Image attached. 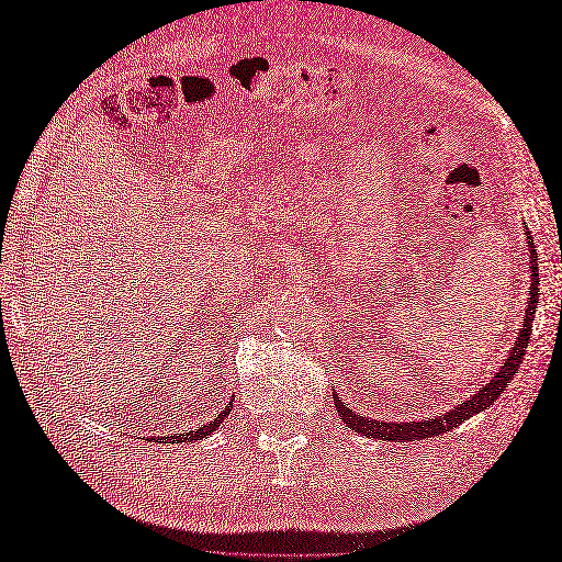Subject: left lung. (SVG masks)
Listing matches in <instances>:
<instances>
[{"instance_id": "obj_1", "label": "left lung", "mask_w": 562, "mask_h": 562, "mask_svg": "<svg viewBox=\"0 0 562 562\" xmlns=\"http://www.w3.org/2000/svg\"><path fill=\"white\" fill-rule=\"evenodd\" d=\"M529 238V258H531V292H529V302H527V316L521 321V330L519 338L515 342V348L509 350L507 362L499 367V372L491 379V384H485L479 393H473L469 401H463L457 408L449 411L447 415H437L429 417V420H420V423H379L372 420V417H362L355 415L348 405H345L338 396H336V411L340 415V420L348 425L355 432H360L364 437H374V439H384V441H415V439H425V437H437L441 432H449V429L459 427L463 420H469L475 413H481L485 408L497 401L499 393H505V389L509 386V381L517 376L519 364L527 355V342L531 338V328H533V314L539 308V258H536V246L533 238Z\"/></svg>"}]
</instances>
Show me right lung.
I'll use <instances>...</instances> for the list:
<instances>
[{"mask_svg": "<svg viewBox=\"0 0 562 562\" xmlns=\"http://www.w3.org/2000/svg\"><path fill=\"white\" fill-rule=\"evenodd\" d=\"M229 411H232V401L229 403H226V408L217 415V417H214V420L212 423H207L205 427H200V429H195V432H183V435H173V437H161L159 441H164V445H181V441H193V439H205L207 435H212L214 432V429H217L222 423H224V417L226 415H229ZM154 439H157V437H154Z\"/></svg>", "mask_w": 562, "mask_h": 562, "instance_id": "obj_1", "label": "right lung"}]
</instances>
